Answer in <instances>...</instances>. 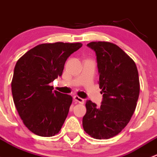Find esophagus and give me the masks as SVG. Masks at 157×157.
I'll return each instance as SVG.
<instances>
[{
	"mask_svg": "<svg viewBox=\"0 0 157 157\" xmlns=\"http://www.w3.org/2000/svg\"><path fill=\"white\" fill-rule=\"evenodd\" d=\"M74 101L79 102V103H81V104L84 103V99H82V98H80V97H79L78 96H74Z\"/></svg>",
	"mask_w": 157,
	"mask_h": 157,
	"instance_id": "1",
	"label": "esophagus"
}]
</instances>
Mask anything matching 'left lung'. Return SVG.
I'll return each mask as SVG.
<instances>
[{"instance_id":"obj_1","label":"left lung","mask_w":157,"mask_h":157,"mask_svg":"<svg viewBox=\"0 0 157 157\" xmlns=\"http://www.w3.org/2000/svg\"><path fill=\"white\" fill-rule=\"evenodd\" d=\"M87 46L96 52L103 95L100 107L86 101L83 127L93 138L109 139L119 134L134 114L140 93L138 71L134 61L115 44L92 42Z\"/></svg>"}]
</instances>
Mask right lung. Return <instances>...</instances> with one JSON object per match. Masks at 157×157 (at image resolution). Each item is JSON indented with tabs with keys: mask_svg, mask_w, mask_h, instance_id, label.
I'll use <instances>...</instances> for the list:
<instances>
[{
	"mask_svg": "<svg viewBox=\"0 0 157 157\" xmlns=\"http://www.w3.org/2000/svg\"><path fill=\"white\" fill-rule=\"evenodd\" d=\"M82 44L45 43L30 49L17 61L11 89L23 124L42 137H52L62 127L72 97L53 90L50 83L62 75L68 57Z\"/></svg>",
	"mask_w": 157,
	"mask_h": 157,
	"instance_id": "add662e5",
	"label": "right lung"
}]
</instances>
